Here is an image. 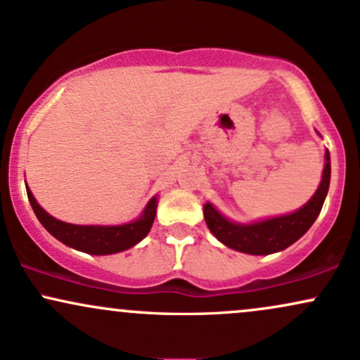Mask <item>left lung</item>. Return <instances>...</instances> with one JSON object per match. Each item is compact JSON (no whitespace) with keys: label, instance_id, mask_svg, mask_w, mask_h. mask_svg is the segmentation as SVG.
Masks as SVG:
<instances>
[{"label":"left lung","instance_id":"left-lung-1","mask_svg":"<svg viewBox=\"0 0 360 360\" xmlns=\"http://www.w3.org/2000/svg\"><path fill=\"white\" fill-rule=\"evenodd\" d=\"M325 159L326 164L323 169L321 184H319L313 198L307 201L301 210L290 213V215L263 220L258 224L243 225L229 222L210 203H207L203 208V215L212 234L225 246L240 252H248V255H271V252L289 248L290 244H294L309 231V227L321 212L323 203H325L331 176L330 152L328 150Z\"/></svg>","mask_w":360,"mask_h":360}]
</instances>
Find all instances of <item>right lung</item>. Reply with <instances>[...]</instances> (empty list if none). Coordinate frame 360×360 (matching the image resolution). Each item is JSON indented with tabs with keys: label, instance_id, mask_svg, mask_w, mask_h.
<instances>
[{
	"label": "right lung",
	"instance_id": "1",
	"mask_svg": "<svg viewBox=\"0 0 360 360\" xmlns=\"http://www.w3.org/2000/svg\"><path fill=\"white\" fill-rule=\"evenodd\" d=\"M27 196H29V201L32 205L39 222L44 225L49 234H53L54 238L61 240L66 246L89 252V255H114V252L129 250L148 234L157 213V200L152 198L148 201L143 215L131 224L110 225V227L73 225L61 222V220L54 219L49 213L42 210L29 188H27Z\"/></svg>",
	"mask_w": 360,
	"mask_h": 360
}]
</instances>
